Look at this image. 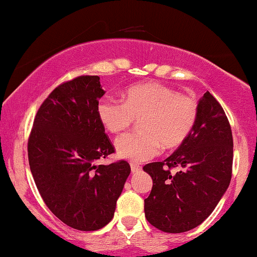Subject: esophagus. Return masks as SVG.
Returning <instances> with one entry per match:
<instances>
[{
    "mask_svg": "<svg viewBox=\"0 0 257 257\" xmlns=\"http://www.w3.org/2000/svg\"><path fill=\"white\" fill-rule=\"evenodd\" d=\"M142 171V166L138 164H135V163H131V172L132 173H138V172Z\"/></svg>",
    "mask_w": 257,
    "mask_h": 257,
    "instance_id": "1",
    "label": "esophagus"
}]
</instances>
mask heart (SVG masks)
Returning <instances> with one entry per match:
<instances>
[{
  "instance_id": "heart-1",
  "label": "heart",
  "mask_w": 257,
  "mask_h": 257,
  "mask_svg": "<svg viewBox=\"0 0 257 257\" xmlns=\"http://www.w3.org/2000/svg\"><path fill=\"white\" fill-rule=\"evenodd\" d=\"M97 114L105 130L114 135L128 128L136 119L140 120L142 131L115 140L119 157L139 163L157 156L161 145L166 150L182 145L194 130L199 104L189 94L151 82L130 87L122 101L101 98Z\"/></svg>"
}]
</instances>
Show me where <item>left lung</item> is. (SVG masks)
I'll list each match as a JSON object with an SVG mask.
<instances>
[{"label": "left lung", "instance_id": "left-lung-1", "mask_svg": "<svg viewBox=\"0 0 257 257\" xmlns=\"http://www.w3.org/2000/svg\"><path fill=\"white\" fill-rule=\"evenodd\" d=\"M179 171L171 174L172 168ZM233 170V136L222 106L208 91L199 100L191 136L164 161L144 166L153 180L144 200L149 222L165 233L202 223L227 191Z\"/></svg>", "mask_w": 257, "mask_h": 257}]
</instances>
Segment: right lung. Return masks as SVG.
<instances>
[{"label":"right lung","mask_w":257,"mask_h":257,"mask_svg":"<svg viewBox=\"0 0 257 257\" xmlns=\"http://www.w3.org/2000/svg\"><path fill=\"white\" fill-rule=\"evenodd\" d=\"M105 91L98 76H79L49 94L34 119L28 158L48 208L69 227L97 230L113 217L131 167L94 165L114 153L97 114Z\"/></svg>","instance_id":"obj_1"}]
</instances>
